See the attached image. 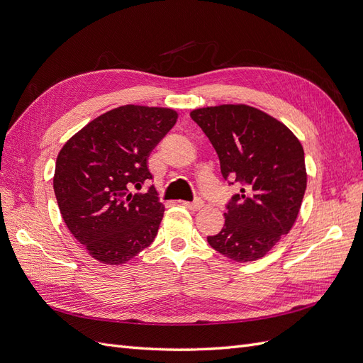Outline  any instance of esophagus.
<instances>
[{"instance_id":"34e87169","label":"esophagus","mask_w":363,"mask_h":363,"mask_svg":"<svg viewBox=\"0 0 363 363\" xmlns=\"http://www.w3.org/2000/svg\"><path fill=\"white\" fill-rule=\"evenodd\" d=\"M186 208H189V211H200L201 207H204V201L201 199H196L194 201H183L182 203Z\"/></svg>"}]
</instances>
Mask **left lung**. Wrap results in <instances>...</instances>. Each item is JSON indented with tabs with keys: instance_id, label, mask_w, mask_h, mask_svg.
<instances>
[{
	"instance_id": "8db88e82",
	"label": "left lung",
	"mask_w": 363,
	"mask_h": 363,
	"mask_svg": "<svg viewBox=\"0 0 363 363\" xmlns=\"http://www.w3.org/2000/svg\"><path fill=\"white\" fill-rule=\"evenodd\" d=\"M211 140L221 174L242 184L225 204V224L207 236L213 250L236 262L263 257L289 233L307 184L300 140L280 121L244 104L191 112Z\"/></svg>"
}]
</instances>
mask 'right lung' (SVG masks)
<instances>
[{
	"label": "right lung",
	"mask_w": 363,
	"mask_h": 363,
	"mask_svg": "<svg viewBox=\"0 0 363 363\" xmlns=\"http://www.w3.org/2000/svg\"><path fill=\"white\" fill-rule=\"evenodd\" d=\"M177 121L163 107L121 106L95 118L60 150L54 194L65 224L89 255L119 265L155 240L163 204L155 186L133 194L152 175L151 150Z\"/></svg>",
	"instance_id": "add662e5"
}]
</instances>
